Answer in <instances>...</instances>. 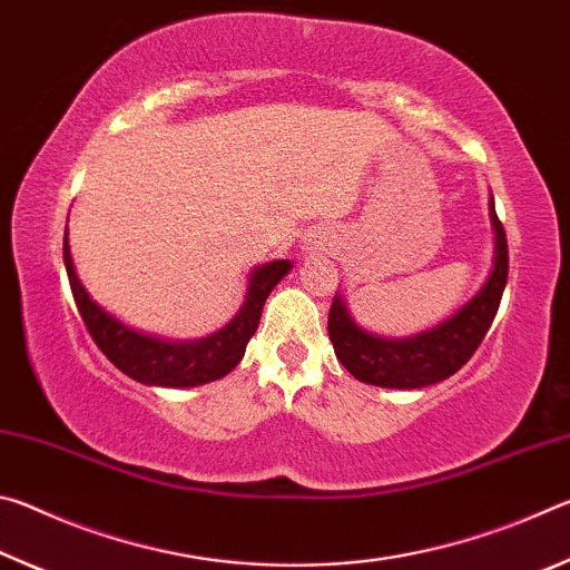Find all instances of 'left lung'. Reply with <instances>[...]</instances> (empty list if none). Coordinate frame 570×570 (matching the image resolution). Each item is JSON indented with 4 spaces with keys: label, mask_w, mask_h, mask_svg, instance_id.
Listing matches in <instances>:
<instances>
[{
    "label": "left lung",
    "mask_w": 570,
    "mask_h": 570,
    "mask_svg": "<svg viewBox=\"0 0 570 570\" xmlns=\"http://www.w3.org/2000/svg\"><path fill=\"white\" fill-rule=\"evenodd\" d=\"M490 218L495 226L493 274L478 296L438 330L402 342L380 340L360 330L342 298L334 296L326 330H330L336 360L346 366V372L377 387L417 390L452 377L462 364H468L495 320L508 282V238L493 200H490Z\"/></svg>",
    "instance_id": "left-lung-1"
}]
</instances>
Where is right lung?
Here are the masks:
<instances>
[{"instance_id": "1", "label": "right lung", "mask_w": 570, "mask_h": 570, "mask_svg": "<svg viewBox=\"0 0 570 570\" xmlns=\"http://www.w3.org/2000/svg\"><path fill=\"white\" fill-rule=\"evenodd\" d=\"M62 258L77 312H80L85 326H88L92 342L100 346V352L122 374L142 384H158V387H196V384L214 382L234 370L246 352L248 340L256 332L268 294L292 268L288 262H274L256 268L254 276H250L244 308H240L236 320L226 330L200 342L170 344L128 330V326L115 322L110 314H105L92 302L75 274L70 244H67V228Z\"/></svg>"}]
</instances>
